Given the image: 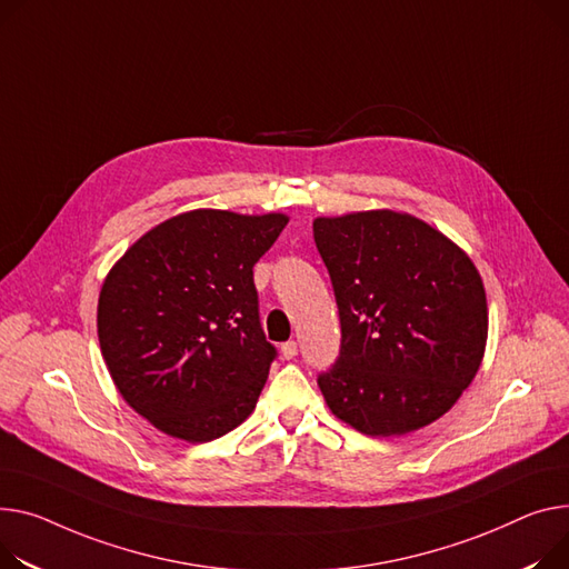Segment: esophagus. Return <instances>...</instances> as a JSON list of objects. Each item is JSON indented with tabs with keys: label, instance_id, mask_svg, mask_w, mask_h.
<instances>
[{
	"label": "esophagus",
	"instance_id": "obj_1",
	"mask_svg": "<svg viewBox=\"0 0 569 569\" xmlns=\"http://www.w3.org/2000/svg\"><path fill=\"white\" fill-rule=\"evenodd\" d=\"M281 357H283V359L297 357V343H295V340H288V343L281 346Z\"/></svg>",
	"mask_w": 569,
	"mask_h": 569
}]
</instances>
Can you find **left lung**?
<instances>
[{"mask_svg":"<svg viewBox=\"0 0 569 569\" xmlns=\"http://www.w3.org/2000/svg\"><path fill=\"white\" fill-rule=\"evenodd\" d=\"M313 238L340 316V355L318 377L331 413L368 437L441 419L485 357L487 297L473 260L396 210L318 217Z\"/></svg>","mask_w":569,"mask_h":569,"instance_id":"left-lung-1","label":"left lung"}]
</instances>
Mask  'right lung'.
I'll return each mask as SVG.
<instances>
[{
	"label": "right lung",
	"instance_id": "add662e5",
	"mask_svg": "<svg viewBox=\"0 0 569 569\" xmlns=\"http://www.w3.org/2000/svg\"><path fill=\"white\" fill-rule=\"evenodd\" d=\"M288 214L189 210L143 233L109 270L98 340L113 385L150 426L203 443L253 411L277 350L253 264Z\"/></svg>",
	"mask_w": 569,
	"mask_h": 569
}]
</instances>
